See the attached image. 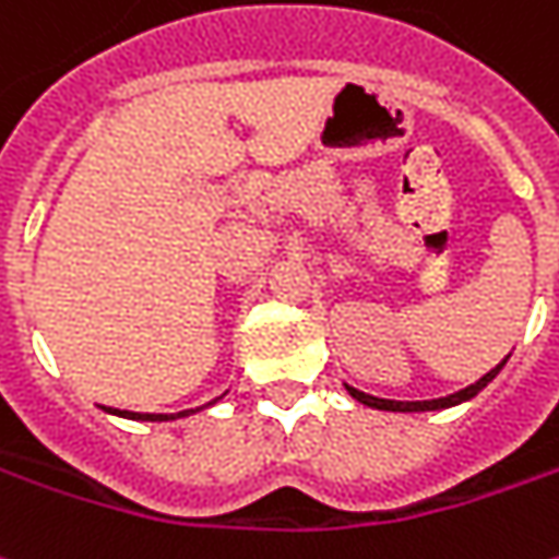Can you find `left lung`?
<instances>
[{"instance_id": "1", "label": "left lung", "mask_w": 559, "mask_h": 559, "mask_svg": "<svg viewBox=\"0 0 559 559\" xmlns=\"http://www.w3.org/2000/svg\"><path fill=\"white\" fill-rule=\"evenodd\" d=\"M504 360L502 364H496V367H492L487 376H480V379H477L474 385H468V389L455 391V394H447V397H435V401H389V397H373V394L352 389V385H345V389H348V394H352L355 401H360L364 407L389 409V413H425V409H447V407H455V404H465V401H471L474 394H480V391L487 389L489 382H492V379L499 376V370L504 367Z\"/></svg>"}]
</instances>
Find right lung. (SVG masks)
<instances>
[{"label": "right lung", "instance_id": "add662e5", "mask_svg": "<svg viewBox=\"0 0 559 559\" xmlns=\"http://www.w3.org/2000/svg\"><path fill=\"white\" fill-rule=\"evenodd\" d=\"M201 409V407H195ZM195 409H183V413H131V409H112L109 413H116L121 419H136V423H170V419H183L189 413H195Z\"/></svg>", "mask_w": 559, "mask_h": 559}]
</instances>
